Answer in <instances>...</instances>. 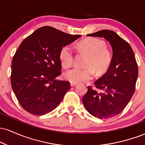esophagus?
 Listing matches in <instances>:
<instances>
[{
  "label": "esophagus",
  "instance_id": "esophagus-1",
  "mask_svg": "<svg viewBox=\"0 0 145 145\" xmlns=\"http://www.w3.org/2000/svg\"><path fill=\"white\" fill-rule=\"evenodd\" d=\"M70 85H71V87H73V86H75L77 85V83H76V82H71L70 83Z\"/></svg>",
  "mask_w": 145,
  "mask_h": 145
}]
</instances>
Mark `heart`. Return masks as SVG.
<instances>
[{"mask_svg":"<svg viewBox=\"0 0 145 145\" xmlns=\"http://www.w3.org/2000/svg\"><path fill=\"white\" fill-rule=\"evenodd\" d=\"M79 46L89 55L85 63L86 67H74L64 73V78L71 82L87 81L93 78L94 70L101 74L108 69L112 54L106 49V44L96 38H89L80 42ZM74 54L70 45H66L59 52V60L63 67H69L74 62Z\"/></svg>","mask_w":145,"mask_h":145,"instance_id":"b5f03b06","label":"heart"}]
</instances>
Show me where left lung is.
Segmentation results:
<instances>
[{
    "instance_id": "8db88e82",
    "label": "left lung",
    "mask_w": 145,
    "mask_h": 145,
    "mask_svg": "<svg viewBox=\"0 0 145 145\" xmlns=\"http://www.w3.org/2000/svg\"><path fill=\"white\" fill-rule=\"evenodd\" d=\"M87 36L105 38L112 46L113 54L108 71L95 82V89L88 86L82 103L98 119L112 118L123 110L135 91L138 75L135 54L130 45L112 31L102 30Z\"/></svg>"
}]
</instances>
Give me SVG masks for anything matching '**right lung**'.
I'll return each instance as SVG.
<instances>
[{
	"mask_svg": "<svg viewBox=\"0 0 145 145\" xmlns=\"http://www.w3.org/2000/svg\"><path fill=\"white\" fill-rule=\"evenodd\" d=\"M80 37L43 26L22 41L11 62V84L25 110L44 115L59 106L71 87L56 79L61 74L59 52Z\"/></svg>",
	"mask_w": 145,
	"mask_h": 145,
	"instance_id": "right-lung-1",
	"label": "right lung"
}]
</instances>
